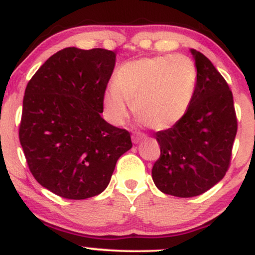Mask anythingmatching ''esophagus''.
<instances>
[{"label":"esophagus","mask_w":255,"mask_h":255,"mask_svg":"<svg viewBox=\"0 0 255 255\" xmlns=\"http://www.w3.org/2000/svg\"><path fill=\"white\" fill-rule=\"evenodd\" d=\"M146 135L144 133H142V131H139V130H136V131H134L133 133V135H131V140H133V142L134 144H137V142L140 141V140H142L144 139Z\"/></svg>","instance_id":"obj_1"}]
</instances>
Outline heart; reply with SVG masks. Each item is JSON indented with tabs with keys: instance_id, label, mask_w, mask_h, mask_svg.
<instances>
[{
	"instance_id": "1",
	"label": "heart",
	"mask_w": 255,
	"mask_h": 255,
	"mask_svg": "<svg viewBox=\"0 0 255 255\" xmlns=\"http://www.w3.org/2000/svg\"><path fill=\"white\" fill-rule=\"evenodd\" d=\"M198 71L186 55L152 56L122 64L114 75V86L105 90L103 105L114 124L134 115L153 129H166L183 119L197 87Z\"/></svg>"
}]
</instances>
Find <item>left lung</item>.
Instances as JSON below:
<instances>
[{"mask_svg": "<svg viewBox=\"0 0 255 255\" xmlns=\"http://www.w3.org/2000/svg\"><path fill=\"white\" fill-rule=\"evenodd\" d=\"M192 54L198 79L191 107L177 124L154 134L160 156L152 168L153 182L180 198L203 194L224 177L238 133L229 85L205 55Z\"/></svg>", "mask_w": 255, "mask_h": 255, "instance_id": "8db88e82", "label": "left lung"}]
</instances>
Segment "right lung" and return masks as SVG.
<instances>
[{"label":"right lung","instance_id":"1","mask_svg":"<svg viewBox=\"0 0 255 255\" xmlns=\"http://www.w3.org/2000/svg\"><path fill=\"white\" fill-rule=\"evenodd\" d=\"M115 63L114 51L66 48L26 86L20 144L31 174L54 194L80 200L102 193L131 147L129 131L101 116Z\"/></svg>","mask_w":255,"mask_h":255}]
</instances>
